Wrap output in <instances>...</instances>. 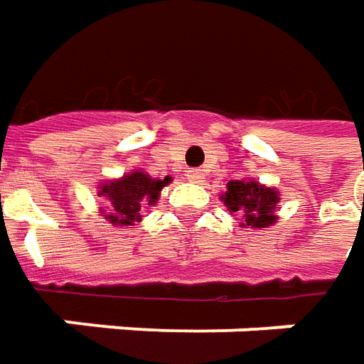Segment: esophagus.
Returning <instances> with one entry per match:
<instances>
[{
    "label": "esophagus",
    "instance_id": "esophagus-1",
    "mask_svg": "<svg viewBox=\"0 0 364 364\" xmlns=\"http://www.w3.org/2000/svg\"><path fill=\"white\" fill-rule=\"evenodd\" d=\"M186 176H188V180H192V182H203V170H196V168H190V170H186Z\"/></svg>",
    "mask_w": 364,
    "mask_h": 364
}]
</instances>
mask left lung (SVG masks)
I'll list each match as a JSON object with an SVG mask.
<instances>
[{"label":"left lung","mask_w":364,"mask_h":364,"mask_svg":"<svg viewBox=\"0 0 364 364\" xmlns=\"http://www.w3.org/2000/svg\"><path fill=\"white\" fill-rule=\"evenodd\" d=\"M223 200L231 213H239V210L245 213V225L251 229L269 227L275 223V204L279 203L277 192L267 186H261L253 180L249 182L231 180L227 184Z\"/></svg>","instance_id":"1"}]
</instances>
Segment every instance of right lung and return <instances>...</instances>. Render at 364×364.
Returning <instances> with one entry per match:
<instances>
[{
    "label": "right lung",
    "instance_id": "obj_1",
    "mask_svg": "<svg viewBox=\"0 0 364 364\" xmlns=\"http://www.w3.org/2000/svg\"><path fill=\"white\" fill-rule=\"evenodd\" d=\"M170 176L164 180L149 178L144 172H132L123 176L121 180H113L101 188V196L109 200V213L105 217L113 225L129 227L135 220H139V210L144 204H154L160 196V190L170 184Z\"/></svg>",
    "mask_w": 364,
    "mask_h": 364
}]
</instances>
